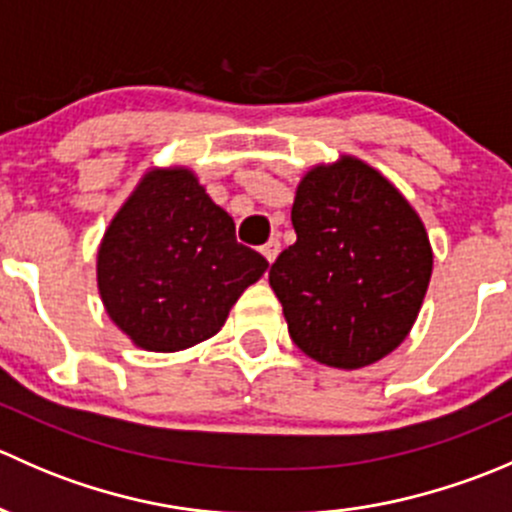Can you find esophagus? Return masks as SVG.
<instances>
[{
	"instance_id": "esophagus-1",
	"label": "esophagus",
	"mask_w": 512,
	"mask_h": 512,
	"mask_svg": "<svg viewBox=\"0 0 512 512\" xmlns=\"http://www.w3.org/2000/svg\"><path fill=\"white\" fill-rule=\"evenodd\" d=\"M262 255L267 257V262H275L277 260V255H280V240H277V237H272L270 242H265V245H262Z\"/></svg>"
}]
</instances>
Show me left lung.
<instances>
[{
    "label": "left lung",
    "instance_id": "obj_1",
    "mask_svg": "<svg viewBox=\"0 0 512 512\" xmlns=\"http://www.w3.org/2000/svg\"><path fill=\"white\" fill-rule=\"evenodd\" d=\"M292 225L297 242L270 267L292 342L337 369L394 352L414 327L433 267L426 227L404 195L344 156L304 175Z\"/></svg>",
    "mask_w": 512,
    "mask_h": 512
}]
</instances>
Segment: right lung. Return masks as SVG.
Wrapping results in <instances>:
<instances>
[{
	"label": "right lung",
	"mask_w": 512,
	"mask_h": 512,
	"mask_svg": "<svg viewBox=\"0 0 512 512\" xmlns=\"http://www.w3.org/2000/svg\"><path fill=\"white\" fill-rule=\"evenodd\" d=\"M108 317L148 352H180L220 332L227 312L267 270L190 170H151L98 247Z\"/></svg>",
	"instance_id": "right-lung-1"
}]
</instances>
